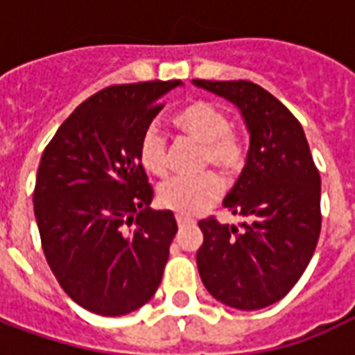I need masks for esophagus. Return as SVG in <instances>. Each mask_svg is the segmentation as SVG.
I'll list each match as a JSON object with an SVG mask.
<instances>
[{"label":"esophagus","mask_w":355,"mask_h":355,"mask_svg":"<svg viewBox=\"0 0 355 355\" xmlns=\"http://www.w3.org/2000/svg\"><path fill=\"white\" fill-rule=\"evenodd\" d=\"M190 223H193L192 218H188V216H182V215H177L178 226H184V224H190Z\"/></svg>","instance_id":"obj_1"}]
</instances>
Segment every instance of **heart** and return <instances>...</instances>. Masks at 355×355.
Returning a JSON list of instances; mask_svg holds the SVG:
<instances>
[{"label": "heart", "mask_w": 355, "mask_h": 355, "mask_svg": "<svg viewBox=\"0 0 355 355\" xmlns=\"http://www.w3.org/2000/svg\"><path fill=\"white\" fill-rule=\"evenodd\" d=\"M180 131L203 144L201 167H215L224 177H234L243 169L247 150L238 132L230 129L228 112L215 102L198 101L175 117ZM139 157L142 167L162 177L169 169V144L159 127L148 125L140 135ZM220 196V180L215 173L200 177H173L157 188L159 205L178 215H198Z\"/></svg>", "instance_id": "b5f03b06"}]
</instances>
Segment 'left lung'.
<instances>
[{"instance_id":"obj_1","label":"left lung","mask_w":355,"mask_h":355,"mask_svg":"<svg viewBox=\"0 0 355 355\" xmlns=\"http://www.w3.org/2000/svg\"><path fill=\"white\" fill-rule=\"evenodd\" d=\"M234 102L251 135L247 163L224 207L238 226L200 220L201 282L223 304L261 310L282 300L304 274L321 232V178L302 125L253 81L193 80Z\"/></svg>"}]
</instances>
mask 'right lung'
Listing matches in <instances>:
<instances>
[{
    "mask_svg": "<svg viewBox=\"0 0 355 355\" xmlns=\"http://www.w3.org/2000/svg\"><path fill=\"white\" fill-rule=\"evenodd\" d=\"M180 81L112 85L81 102L45 148L34 213L45 259L73 302L125 315L154 297L177 234L171 211L150 209L154 190L140 135Z\"/></svg>",
    "mask_w": 355,
    "mask_h": 355,
    "instance_id": "obj_1",
    "label": "right lung"
}]
</instances>
